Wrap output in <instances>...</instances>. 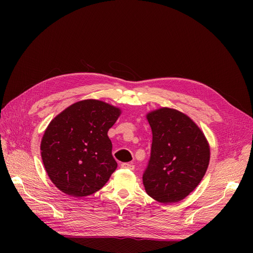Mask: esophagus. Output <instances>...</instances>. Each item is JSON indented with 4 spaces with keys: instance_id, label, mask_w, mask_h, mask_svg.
I'll return each mask as SVG.
<instances>
[{
    "instance_id": "34e87169",
    "label": "esophagus",
    "mask_w": 253,
    "mask_h": 253,
    "mask_svg": "<svg viewBox=\"0 0 253 253\" xmlns=\"http://www.w3.org/2000/svg\"><path fill=\"white\" fill-rule=\"evenodd\" d=\"M120 167L122 168V169H128V170H134L135 166L133 164H129V163H122L120 165Z\"/></svg>"
}]
</instances>
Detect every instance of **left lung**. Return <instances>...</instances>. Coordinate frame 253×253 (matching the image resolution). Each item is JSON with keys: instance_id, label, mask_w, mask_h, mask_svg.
Here are the masks:
<instances>
[{"instance_id": "left-lung-1", "label": "left lung", "mask_w": 253, "mask_h": 253, "mask_svg": "<svg viewBox=\"0 0 253 253\" xmlns=\"http://www.w3.org/2000/svg\"><path fill=\"white\" fill-rule=\"evenodd\" d=\"M147 119L153 139L142 175L144 189L159 203H177L202 181L209 166V143L195 122L177 110L158 109Z\"/></svg>"}]
</instances>
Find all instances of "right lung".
Listing matches in <instances>:
<instances>
[{"label":"right lung","mask_w":253,"mask_h":253,"mask_svg":"<svg viewBox=\"0 0 253 253\" xmlns=\"http://www.w3.org/2000/svg\"><path fill=\"white\" fill-rule=\"evenodd\" d=\"M121 111L103 101L76 102L53 118L41 140V156L50 180L73 197L100 190L116 170L108 132Z\"/></svg>","instance_id":"obj_1"}]
</instances>
